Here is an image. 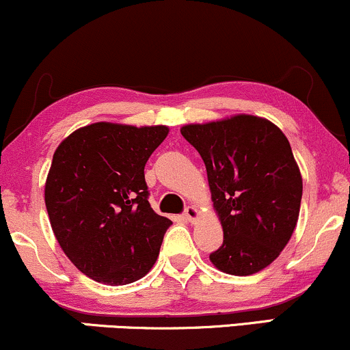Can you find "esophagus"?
<instances>
[{"label":"esophagus","mask_w":350,"mask_h":350,"mask_svg":"<svg viewBox=\"0 0 350 350\" xmlns=\"http://www.w3.org/2000/svg\"><path fill=\"white\" fill-rule=\"evenodd\" d=\"M198 209H196L195 206H187L185 208V213H183V216H185V219L188 221V223H193V221L196 219V217H198Z\"/></svg>","instance_id":"esophagus-1"}]
</instances>
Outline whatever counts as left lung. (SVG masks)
Masks as SVG:
<instances>
[{"label":"left lung","instance_id":"obj_1","mask_svg":"<svg viewBox=\"0 0 350 350\" xmlns=\"http://www.w3.org/2000/svg\"><path fill=\"white\" fill-rule=\"evenodd\" d=\"M206 165L224 241L216 269L245 277L280 256L297 228L303 180L288 139L269 119L237 116L180 129Z\"/></svg>","mask_w":350,"mask_h":350}]
</instances>
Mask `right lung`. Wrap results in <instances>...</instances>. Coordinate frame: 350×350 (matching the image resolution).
Instances as JSON below:
<instances>
[{"label": "right lung", "instance_id": "obj_1", "mask_svg": "<svg viewBox=\"0 0 350 350\" xmlns=\"http://www.w3.org/2000/svg\"><path fill=\"white\" fill-rule=\"evenodd\" d=\"M167 134V126L94 122L57 147L45 208L62 250L86 277L127 285L157 260L172 221L150 208L144 167Z\"/></svg>", "mask_w": 350, "mask_h": 350}]
</instances>
